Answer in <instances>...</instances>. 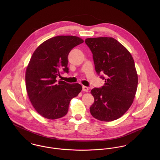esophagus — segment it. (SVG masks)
<instances>
[{"label": "esophagus", "instance_id": "esophagus-1", "mask_svg": "<svg viewBox=\"0 0 160 160\" xmlns=\"http://www.w3.org/2000/svg\"><path fill=\"white\" fill-rule=\"evenodd\" d=\"M82 91L84 92H88V91H89V88H88V87H86V86H82Z\"/></svg>", "mask_w": 160, "mask_h": 160}]
</instances>
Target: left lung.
Wrapping results in <instances>:
<instances>
[{
    "instance_id": "obj_1",
    "label": "left lung",
    "mask_w": 160,
    "mask_h": 160,
    "mask_svg": "<svg viewBox=\"0 0 160 160\" xmlns=\"http://www.w3.org/2000/svg\"><path fill=\"white\" fill-rule=\"evenodd\" d=\"M86 45L92 53L95 68L105 84L91 91L94 102L90 107L93 117L112 121L131 106L137 91L138 76L129 52L113 38H88Z\"/></svg>"
}]
</instances>
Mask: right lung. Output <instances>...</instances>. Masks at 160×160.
<instances>
[{
	"label": "right lung",
	"mask_w": 160,
	"mask_h": 160,
	"mask_svg": "<svg viewBox=\"0 0 160 160\" xmlns=\"http://www.w3.org/2000/svg\"><path fill=\"white\" fill-rule=\"evenodd\" d=\"M84 41L76 36L50 38L33 53L26 71V88L29 98L39 114L47 119L66 115L71 100L82 90L79 84L56 79L60 73H68L70 51Z\"/></svg>",
	"instance_id": "add662e5"
}]
</instances>
